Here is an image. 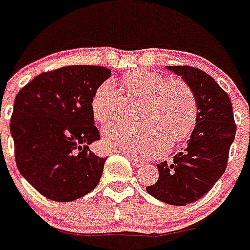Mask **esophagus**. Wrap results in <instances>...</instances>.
<instances>
[{"mask_svg": "<svg viewBox=\"0 0 250 250\" xmlns=\"http://www.w3.org/2000/svg\"><path fill=\"white\" fill-rule=\"evenodd\" d=\"M130 157V161H131V164H133V165H134V167H141V165H143V161H142V160H139V159H135V157H131V156H129Z\"/></svg>", "mask_w": 250, "mask_h": 250, "instance_id": "esophagus-1", "label": "esophagus"}]
</instances>
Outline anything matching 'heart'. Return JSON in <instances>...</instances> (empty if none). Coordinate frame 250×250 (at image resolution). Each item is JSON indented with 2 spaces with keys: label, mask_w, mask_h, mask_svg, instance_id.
<instances>
[{
  "label": "heart",
  "mask_w": 250,
  "mask_h": 250,
  "mask_svg": "<svg viewBox=\"0 0 250 250\" xmlns=\"http://www.w3.org/2000/svg\"><path fill=\"white\" fill-rule=\"evenodd\" d=\"M126 97L113 81L97 87L91 99L94 117L101 124H111L125 113L127 99H142V124L121 123L108 127L103 143L112 151L131 156L152 157L164 149L185 141L196 125L197 99L183 80H167L156 72L139 69L123 79Z\"/></svg>",
  "instance_id": "1"
}]
</instances>
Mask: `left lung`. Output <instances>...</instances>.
<instances>
[{
  "label": "left lung",
  "mask_w": 250,
  "mask_h": 250,
  "mask_svg": "<svg viewBox=\"0 0 250 250\" xmlns=\"http://www.w3.org/2000/svg\"><path fill=\"white\" fill-rule=\"evenodd\" d=\"M167 68L188 83L197 99V121L187 146L171 163L157 164L159 179L147 192L170 205L199 200L225 173L236 125L227 93L207 72L189 65Z\"/></svg>",
  "instance_id": "obj_1"
}]
</instances>
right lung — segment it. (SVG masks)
<instances>
[{
	"label": "right lung",
	"instance_id": "right-lung-1",
	"mask_svg": "<svg viewBox=\"0 0 250 250\" xmlns=\"http://www.w3.org/2000/svg\"><path fill=\"white\" fill-rule=\"evenodd\" d=\"M111 77L102 65H67L43 72L17 94L10 131L21 174L41 195L72 201L93 191L107 159L89 145L101 139L91 99Z\"/></svg>",
	"mask_w": 250,
	"mask_h": 250
}]
</instances>
